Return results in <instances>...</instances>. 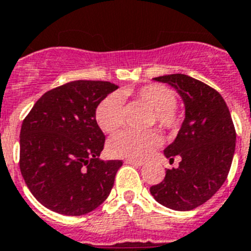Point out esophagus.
<instances>
[{"label":"esophagus","mask_w":251,"mask_h":251,"mask_svg":"<svg viewBox=\"0 0 251 251\" xmlns=\"http://www.w3.org/2000/svg\"><path fill=\"white\" fill-rule=\"evenodd\" d=\"M125 164L134 165V166H142L144 162L143 161H138V160H125Z\"/></svg>","instance_id":"1"}]
</instances>
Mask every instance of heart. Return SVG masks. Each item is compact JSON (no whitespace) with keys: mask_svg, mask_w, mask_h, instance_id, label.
Returning <instances> with one entry per match:
<instances>
[{"mask_svg":"<svg viewBox=\"0 0 251 251\" xmlns=\"http://www.w3.org/2000/svg\"><path fill=\"white\" fill-rule=\"evenodd\" d=\"M124 94H131L136 100L153 109L151 126L157 124L162 131L174 132L182 125L183 116L176 108V95L170 87L161 83H148L134 91H124ZM95 120L98 126L108 134L119 129L122 124V103L119 94H109L98 104ZM160 142V135L154 130L147 132L125 130L108 142V152L113 157L143 160Z\"/></svg>","mask_w":251,"mask_h":251,"instance_id":"1","label":"heart"}]
</instances>
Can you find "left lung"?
<instances>
[{"label":"left lung","instance_id":"8db88e82","mask_svg":"<svg viewBox=\"0 0 251 251\" xmlns=\"http://www.w3.org/2000/svg\"><path fill=\"white\" fill-rule=\"evenodd\" d=\"M176 89L185 105V119L165 156L176 169H168L164 180L151 187V195L173 210L196 209L210 200L228 176L236 147V130L225 99L215 89L176 73L154 77Z\"/></svg>","mask_w":251,"mask_h":251}]
</instances>
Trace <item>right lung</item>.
I'll list each match as a JSON object with an SVG mask.
<instances>
[{
	"label": "right lung",
	"mask_w": 251,
	"mask_h": 251,
	"mask_svg": "<svg viewBox=\"0 0 251 251\" xmlns=\"http://www.w3.org/2000/svg\"><path fill=\"white\" fill-rule=\"evenodd\" d=\"M116 89L108 81H72L45 93L23 120L20 172L45 207L77 217L109 196L122 161L99 160L105 136L95 109Z\"/></svg>",
	"instance_id": "1"
}]
</instances>
